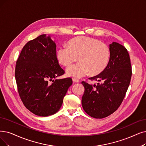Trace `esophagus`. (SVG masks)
Returning <instances> with one entry per match:
<instances>
[{
	"mask_svg": "<svg viewBox=\"0 0 146 146\" xmlns=\"http://www.w3.org/2000/svg\"><path fill=\"white\" fill-rule=\"evenodd\" d=\"M72 81H74V82H75V83H78L79 82V80L75 78H72Z\"/></svg>",
	"mask_w": 146,
	"mask_h": 146,
	"instance_id": "34e87169",
	"label": "esophagus"
}]
</instances>
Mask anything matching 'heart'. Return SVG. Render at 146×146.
I'll use <instances>...</instances> for the list:
<instances>
[{"label":"heart","instance_id":"1","mask_svg":"<svg viewBox=\"0 0 146 146\" xmlns=\"http://www.w3.org/2000/svg\"><path fill=\"white\" fill-rule=\"evenodd\" d=\"M110 51L107 45L100 40L87 36H80L71 39L68 47L62 46L57 51V59L60 65L69 66L66 74L69 77L81 78L90 72L96 75L103 71L108 65Z\"/></svg>","mask_w":146,"mask_h":146}]
</instances>
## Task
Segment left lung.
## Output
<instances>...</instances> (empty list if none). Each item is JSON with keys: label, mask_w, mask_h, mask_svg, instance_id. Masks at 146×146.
Returning a JSON list of instances; mask_svg holds the SVG:
<instances>
[{"label": "left lung", "mask_w": 146, "mask_h": 146, "mask_svg": "<svg viewBox=\"0 0 146 146\" xmlns=\"http://www.w3.org/2000/svg\"><path fill=\"white\" fill-rule=\"evenodd\" d=\"M110 57L102 72L89 79L102 81L98 85L81 83L84 92L81 103L85 112L91 117L102 119L113 114L120 107L129 86L132 68L129 53L122 45L110 44Z\"/></svg>", "instance_id": "1"}]
</instances>
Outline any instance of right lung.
<instances>
[{"label": "right lung", "mask_w": 146, "mask_h": 146, "mask_svg": "<svg viewBox=\"0 0 146 146\" xmlns=\"http://www.w3.org/2000/svg\"><path fill=\"white\" fill-rule=\"evenodd\" d=\"M64 73L57 59L56 43L50 35L43 34L29 41L15 71L18 92L26 108L42 117L56 113L72 84L71 78L56 79Z\"/></svg>", "instance_id": "obj_1"}]
</instances>
